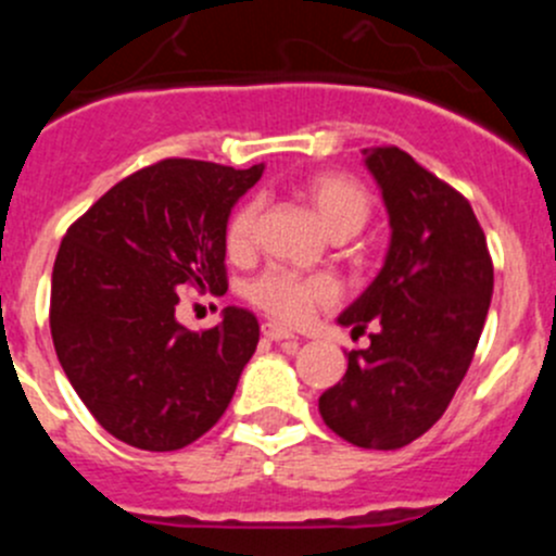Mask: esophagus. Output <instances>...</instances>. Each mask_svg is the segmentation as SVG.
Here are the masks:
<instances>
[{
    "instance_id": "34e87169",
    "label": "esophagus",
    "mask_w": 556,
    "mask_h": 556,
    "mask_svg": "<svg viewBox=\"0 0 556 556\" xmlns=\"http://www.w3.org/2000/svg\"><path fill=\"white\" fill-rule=\"evenodd\" d=\"M261 330H263V336L271 341H290V344H299V336L290 333V330H285L282 325H277V323H263Z\"/></svg>"
}]
</instances>
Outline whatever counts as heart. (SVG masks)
<instances>
[{
	"label": "heart",
	"instance_id": "heart-1",
	"mask_svg": "<svg viewBox=\"0 0 556 556\" xmlns=\"http://www.w3.org/2000/svg\"><path fill=\"white\" fill-rule=\"evenodd\" d=\"M306 201L317 212L325 231L336 239H350L361 231L374 212L371 193L361 179L344 172H314L304 185ZM261 201L247 199L226 223V247L231 255H250L255 247ZM247 299L282 325H304L325 306L339 301V288L323 274H299L271 266L247 285Z\"/></svg>",
	"mask_w": 556,
	"mask_h": 556
}]
</instances>
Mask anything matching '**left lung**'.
I'll return each instance as SVG.
<instances>
[{"label": "left lung", "mask_w": 556, "mask_h": 556, "mask_svg": "<svg viewBox=\"0 0 556 556\" xmlns=\"http://www.w3.org/2000/svg\"><path fill=\"white\" fill-rule=\"evenodd\" d=\"M392 242L371 288L339 317L371 346L319 395L323 422L363 450L428 433L468 374L492 299V257L468 199L395 144L366 148Z\"/></svg>", "instance_id": "8db88e82"}]
</instances>
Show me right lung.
Returning a JSON list of instances; mask_svg holds the SVG:
<instances>
[{"instance_id":"1","label":"right lung","mask_w":556,"mask_h":556,"mask_svg":"<svg viewBox=\"0 0 556 556\" xmlns=\"http://www.w3.org/2000/svg\"><path fill=\"white\" fill-rule=\"evenodd\" d=\"M263 166L164 159L128 174L61 239L50 336L61 368L110 435L174 452L231 403L257 346L255 314L228 306L193 333L177 323L179 288L223 293L226 223Z\"/></svg>"}]
</instances>
